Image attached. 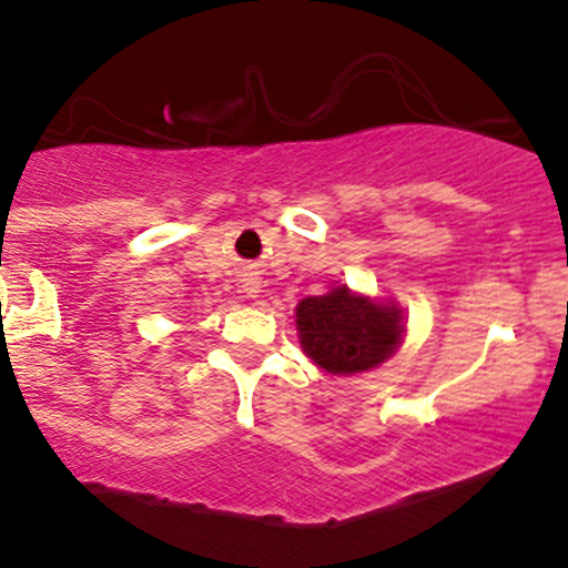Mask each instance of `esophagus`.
I'll use <instances>...</instances> for the list:
<instances>
[{
  "label": "esophagus",
  "instance_id": "34e87169",
  "mask_svg": "<svg viewBox=\"0 0 568 568\" xmlns=\"http://www.w3.org/2000/svg\"><path fill=\"white\" fill-rule=\"evenodd\" d=\"M250 294H255V291H250Z\"/></svg>",
  "mask_w": 568,
  "mask_h": 568
}]
</instances>
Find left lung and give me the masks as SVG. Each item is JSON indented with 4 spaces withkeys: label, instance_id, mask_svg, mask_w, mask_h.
Instances as JSON below:
<instances>
[{
    "label": "left lung",
    "instance_id": "obj_1",
    "mask_svg": "<svg viewBox=\"0 0 568 568\" xmlns=\"http://www.w3.org/2000/svg\"><path fill=\"white\" fill-rule=\"evenodd\" d=\"M302 348L326 373H362L389 359L403 334L397 310L334 288L296 307Z\"/></svg>",
    "mask_w": 568,
    "mask_h": 568
}]
</instances>
